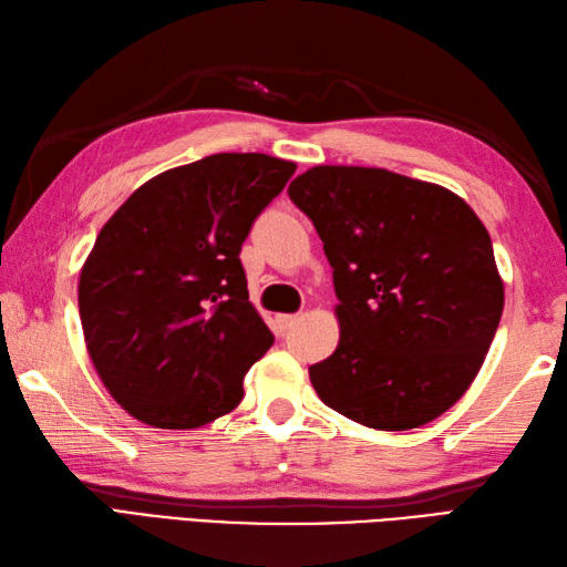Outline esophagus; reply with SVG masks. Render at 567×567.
<instances>
[{"mask_svg": "<svg viewBox=\"0 0 567 567\" xmlns=\"http://www.w3.org/2000/svg\"><path fill=\"white\" fill-rule=\"evenodd\" d=\"M295 321H297L295 315H277V317H275V329L280 331V333H285L287 329L295 327Z\"/></svg>", "mask_w": 567, "mask_h": 567, "instance_id": "1", "label": "esophagus"}]
</instances>
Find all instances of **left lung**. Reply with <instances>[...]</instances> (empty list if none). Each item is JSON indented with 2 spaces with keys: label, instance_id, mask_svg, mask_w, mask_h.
I'll return each mask as SVG.
<instances>
[{
  "label": "left lung",
  "instance_id": "left-lung-1",
  "mask_svg": "<svg viewBox=\"0 0 567 567\" xmlns=\"http://www.w3.org/2000/svg\"><path fill=\"white\" fill-rule=\"evenodd\" d=\"M287 192L323 240L339 297L341 341L309 368L319 400L382 431L449 412L504 309L477 214L451 189L382 167L317 165Z\"/></svg>",
  "mask_w": 567,
  "mask_h": 567
}]
</instances>
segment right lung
<instances>
[{
  "label": "right lung",
  "mask_w": 567,
  "mask_h": 567,
  "mask_svg": "<svg viewBox=\"0 0 567 567\" xmlns=\"http://www.w3.org/2000/svg\"><path fill=\"white\" fill-rule=\"evenodd\" d=\"M297 165L216 153L141 185L94 240L78 302L94 370L131 416L197 429L238 406L272 333L240 246Z\"/></svg>",
  "instance_id": "add662e5"
}]
</instances>
